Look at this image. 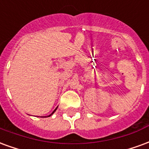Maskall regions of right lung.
Instances as JSON below:
<instances>
[{
  "mask_svg": "<svg viewBox=\"0 0 149 149\" xmlns=\"http://www.w3.org/2000/svg\"><path fill=\"white\" fill-rule=\"evenodd\" d=\"M56 109H57V108H56ZM56 109H55V110H54V111H53V112H52V113H51V114H50V115H49V116H52V114H53V113H54V112H55L56 110Z\"/></svg>",
  "mask_w": 149,
  "mask_h": 149,
  "instance_id": "add662e5",
  "label": "right lung"
}]
</instances>
